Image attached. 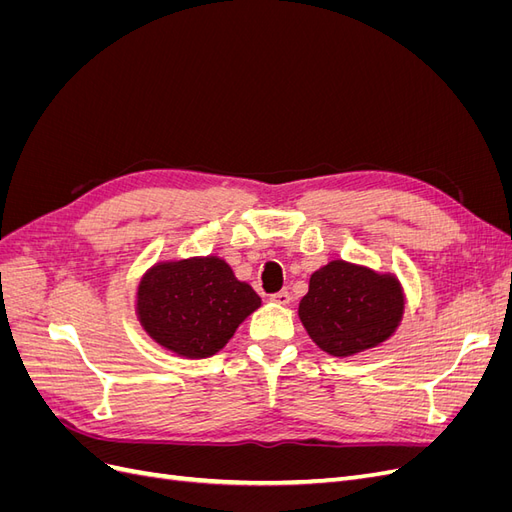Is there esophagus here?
I'll return each mask as SVG.
<instances>
[{
	"label": "esophagus",
	"instance_id": "esophagus-1",
	"mask_svg": "<svg viewBox=\"0 0 512 512\" xmlns=\"http://www.w3.org/2000/svg\"><path fill=\"white\" fill-rule=\"evenodd\" d=\"M271 301H273V303H277V305H288V303L292 301V297H290V292L282 290V292H275V294H271Z\"/></svg>",
	"mask_w": 512,
	"mask_h": 512
}]
</instances>
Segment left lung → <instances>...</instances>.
<instances>
[{
  "label": "left lung",
  "instance_id": "8db88e82",
  "mask_svg": "<svg viewBox=\"0 0 512 512\" xmlns=\"http://www.w3.org/2000/svg\"><path fill=\"white\" fill-rule=\"evenodd\" d=\"M404 307V288L393 273L331 260L309 277L299 318L320 350L352 356L393 337Z\"/></svg>",
  "mask_w": 512,
  "mask_h": 512
}]
</instances>
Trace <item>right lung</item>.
<instances>
[{
    "label": "right lung",
    "mask_w": 512,
    "mask_h": 512,
    "mask_svg": "<svg viewBox=\"0 0 512 512\" xmlns=\"http://www.w3.org/2000/svg\"><path fill=\"white\" fill-rule=\"evenodd\" d=\"M260 303L220 256L156 262L136 288V316L145 333L185 359L218 354Z\"/></svg>",
    "instance_id": "1"
}]
</instances>
